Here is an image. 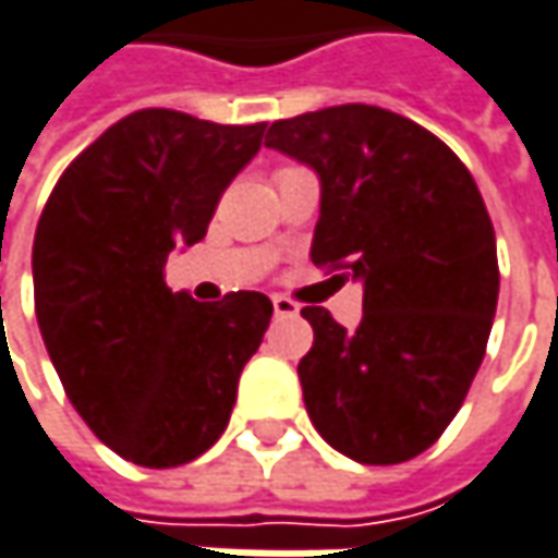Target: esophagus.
<instances>
[{
    "label": "esophagus",
    "mask_w": 558,
    "mask_h": 558,
    "mask_svg": "<svg viewBox=\"0 0 558 558\" xmlns=\"http://www.w3.org/2000/svg\"><path fill=\"white\" fill-rule=\"evenodd\" d=\"M271 303H275V315H280V318H287V315H296V312H300V306H296L293 300H287V296H275Z\"/></svg>",
    "instance_id": "obj_1"
}]
</instances>
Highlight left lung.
Listing matches in <instances>:
<instances>
[{"label": "left lung", "mask_w": 558, "mask_h": 558, "mask_svg": "<svg viewBox=\"0 0 558 558\" xmlns=\"http://www.w3.org/2000/svg\"><path fill=\"white\" fill-rule=\"evenodd\" d=\"M265 145L322 182L312 262L363 283L356 331L303 310L312 426L360 464L410 461L454 420L486 353L499 262L483 195L433 132L369 104L278 119Z\"/></svg>", "instance_id": "left-lung-1"}]
</instances>
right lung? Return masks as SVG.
Returning a JSON list of instances; mask_svg holds the SVG:
<instances>
[{"mask_svg": "<svg viewBox=\"0 0 558 558\" xmlns=\"http://www.w3.org/2000/svg\"><path fill=\"white\" fill-rule=\"evenodd\" d=\"M265 122L138 110L59 177L34 236V306L72 408L119 458L180 468L230 423L240 373L271 322L255 290L195 303L167 255L205 240Z\"/></svg>", "mask_w": 558, "mask_h": 558, "instance_id": "add662e5", "label": "right lung"}]
</instances>
